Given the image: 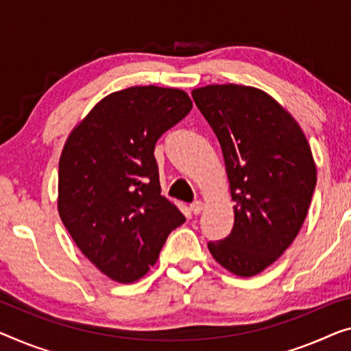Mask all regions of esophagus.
Returning <instances> with one entry per match:
<instances>
[{
  "instance_id": "1",
  "label": "esophagus",
  "mask_w": 351,
  "mask_h": 351,
  "mask_svg": "<svg viewBox=\"0 0 351 351\" xmlns=\"http://www.w3.org/2000/svg\"><path fill=\"white\" fill-rule=\"evenodd\" d=\"M202 209H203V203L200 200H195V202L191 203V211L193 214H200Z\"/></svg>"
}]
</instances>
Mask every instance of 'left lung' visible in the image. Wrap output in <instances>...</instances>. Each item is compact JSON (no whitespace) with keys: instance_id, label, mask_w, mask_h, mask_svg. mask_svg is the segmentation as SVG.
<instances>
[{"instance_id":"left-lung-1","label":"left lung","mask_w":351,"mask_h":351,"mask_svg":"<svg viewBox=\"0 0 351 351\" xmlns=\"http://www.w3.org/2000/svg\"><path fill=\"white\" fill-rule=\"evenodd\" d=\"M192 97L221 143L234 202L232 233L208 249L230 273L255 276L302 227L317 184L311 146L291 114L257 88L209 85Z\"/></svg>"}]
</instances>
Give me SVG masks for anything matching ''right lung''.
Returning <instances> with one entry per match:
<instances>
[{
  "label": "right lung",
  "mask_w": 351,
  "mask_h": 351,
  "mask_svg": "<svg viewBox=\"0 0 351 351\" xmlns=\"http://www.w3.org/2000/svg\"><path fill=\"white\" fill-rule=\"evenodd\" d=\"M191 108L181 90L132 86L104 97L67 138L58 173L61 221L110 279L143 277L186 222L160 195L154 146Z\"/></svg>",
  "instance_id": "1"
}]
</instances>
